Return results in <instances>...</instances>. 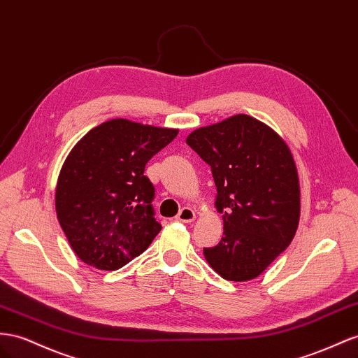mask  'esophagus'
Listing matches in <instances>:
<instances>
[{"label":"esophagus","instance_id":"esophagus-1","mask_svg":"<svg viewBox=\"0 0 358 358\" xmlns=\"http://www.w3.org/2000/svg\"><path fill=\"white\" fill-rule=\"evenodd\" d=\"M178 221H182V223H192L196 220V212L192 210L191 208H182L179 210V214L176 215Z\"/></svg>","mask_w":358,"mask_h":358}]
</instances>
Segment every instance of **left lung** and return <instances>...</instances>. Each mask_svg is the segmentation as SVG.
Here are the masks:
<instances>
[{
    "instance_id": "left-lung-1",
    "label": "left lung",
    "mask_w": 358,
    "mask_h": 358,
    "mask_svg": "<svg viewBox=\"0 0 358 358\" xmlns=\"http://www.w3.org/2000/svg\"><path fill=\"white\" fill-rule=\"evenodd\" d=\"M188 146L209 164L223 214V238L203 248L208 264L230 282L262 274L291 244L299 221V183L286 143L247 114L199 128Z\"/></svg>"
}]
</instances>
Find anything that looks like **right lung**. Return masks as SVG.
Here are the masks:
<instances>
[{
  "label": "right lung",
  "mask_w": 358,
  "mask_h": 358,
  "mask_svg": "<svg viewBox=\"0 0 358 358\" xmlns=\"http://www.w3.org/2000/svg\"><path fill=\"white\" fill-rule=\"evenodd\" d=\"M178 132L114 119L75 144L57 180L55 210L84 264L115 271L159 234L152 206L155 187L144 167Z\"/></svg>",
  "instance_id": "1"
}]
</instances>
